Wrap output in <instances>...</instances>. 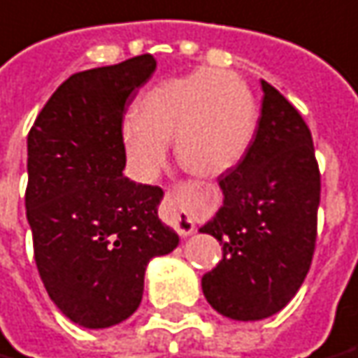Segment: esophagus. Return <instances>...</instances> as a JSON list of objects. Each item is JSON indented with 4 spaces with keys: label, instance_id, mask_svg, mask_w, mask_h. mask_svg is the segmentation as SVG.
Listing matches in <instances>:
<instances>
[{
    "label": "esophagus",
    "instance_id": "esophagus-1",
    "mask_svg": "<svg viewBox=\"0 0 358 358\" xmlns=\"http://www.w3.org/2000/svg\"><path fill=\"white\" fill-rule=\"evenodd\" d=\"M166 219L174 224V229L180 236H189L194 232V222L187 217L186 211L182 209V199H180V189L166 192L164 196V205H162Z\"/></svg>",
    "mask_w": 358,
    "mask_h": 358
}]
</instances>
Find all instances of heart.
<instances>
[{"mask_svg":"<svg viewBox=\"0 0 358 358\" xmlns=\"http://www.w3.org/2000/svg\"><path fill=\"white\" fill-rule=\"evenodd\" d=\"M257 126L254 94L232 73L197 69L145 91L137 116H127L120 139L129 166L151 176L174 153L187 172L213 178L234 169L250 149Z\"/></svg>","mask_w":358,"mask_h":358,"instance_id":"b5f03b06","label":"heart"}]
</instances>
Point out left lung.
<instances>
[{
  "instance_id": "obj_1",
  "label": "left lung",
  "mask_w": 358,
  "mask_h": 358,
  "mask_svg": "<svg viewBox=\"0 0 358 358\" xmlns=\"http://www.w3.org/2000/svg\"><path fill=\"white\" fill-rule=\"evenodd\" d=\"M244 159L219 178L224 203L201 227L222 259L201 277L207 302L240 322L273 316L306 279L318 236L320 169L299 110L266 81Z\"/></svg>"
}]
</instances>
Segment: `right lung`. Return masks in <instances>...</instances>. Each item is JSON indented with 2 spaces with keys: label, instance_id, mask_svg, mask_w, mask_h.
<instances>
[{
  "label": "right lung",
  "instance_id": "1",
  "mask_svg": "<svg viewBox=\"0 0 358 358\" xmlns=\"http://www.w3.org/2000/svg\"><path fill=\"white\" fill-rule=\"evenodd\" d=\"M155 67L143 54L73 73L27 139L24 205L40 279L67 318L91 329L129 318L143 299L147 264L178 246L157 215L161 187L122 174L120 127Z\"/></svg>",
  "mask_w": 358,
  "mask_h": 358
}]
</instances>
